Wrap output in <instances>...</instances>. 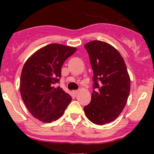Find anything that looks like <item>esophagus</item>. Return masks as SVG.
Wrapping results in <instances>:
<instances>
[{"label":"esophagus","mask_w":154,"mask_h":154,"mask_svg":"<svg viewBox=\"0 0 154 154\" xmlns=\"http://www.w3.org/2000/svg\"><path fill=\"white\" fill-rule=\"evenodd\" d=\"M77 93H78V91H77V90H74V91H72V94H74V95H76Z\"/></svg>","instance_id":"34e87169"}]
</instances>
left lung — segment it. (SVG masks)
I'll use <instances>...</instances> for the list:
<instances>
[{
	"label": "left lung",
	"instance_id": "8db88e82",
	"mask_svg": "<svg viewBox=\"0 0 154 154\" xmlns=\"http://www.w3.org/2000/svg\"><path fill=\"white\" fill-rule=\"evenodd\" d=\"M93 70V92L89 104L83 108L92 123L103 125L116 120L127 103L130 79L120 53L102 41H91L84 45Z\"/></svg>",
	"mask_w": 154,
	"mask_h": 154
}]
</instances>
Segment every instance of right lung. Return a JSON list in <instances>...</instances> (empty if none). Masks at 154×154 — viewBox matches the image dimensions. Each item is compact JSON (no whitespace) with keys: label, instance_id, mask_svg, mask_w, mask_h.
Returning <instances> with one entry per match:
<instances>
[{"label":"right lung","instance_id":"obj_1","mask_svg":"<svg viewBox=\"0 0 154 154\" xmlns=\"http://www.w3.org/2000/svg\"><path fill=\"white\" fill-rule=\"evenodd\" d=\"M77 48L50 44L27 59L20 79V93L33 117L44 123L60 119L71 103V96L60 86L61 68Z\"/></svg>","mask_w":154,"mask_h":154}]
</instances>
